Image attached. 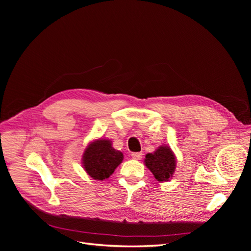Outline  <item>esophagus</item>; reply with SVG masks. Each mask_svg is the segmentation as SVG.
Returning a JSON list of instances; mask_svg holds the SVG:
<instances>
[{"instance_id": "obj_1", "label": "esophagus", "mask_w": 251, "mask_h": 251, "mask_svg": "<svg viewBox=\"0 0 251 251\" xmlns=\"http://www.w3.org/2000/svg\"><path fill=\"white\" fill-rule=\"evenodd\" d=\"M132 158L135 159V160H140L142 158V154L141 153H132Z\"/></svg>"}]
</instances>
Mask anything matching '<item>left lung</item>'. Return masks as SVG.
<instances>
[{
    "instance_id": "8db88e82",
    "label": "left lung",
    "mask_w": 251,
    "mask_h": 251,
    "mask_svg": "<svg viewBox=\"0 0 251 251\" xmlns=\"http://www.w3.org/2000/svg\"><path fill=\"white\" fill-rule=\"evenodd\" d=\"M144 163L158 181H169L176 168V158L170 148L163 146L153 154H148Z\"/></svg>"
}]
</instances>
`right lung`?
Masks as SVG:
<instances>
[{"label":"right lung","instance_id":"right-lung-1","mask_svg":"<svg viewBox=\"0 0 251 251\" xmlns=\"http://www.w3.org/2000/svg\"><path fill=\"white\" fill-rule=\"evenodd\" d=\"M123 159V153L113 149L110 140L98 139L86 149L82 163L89 176L95 180H103L111 176Z\"/></svg>","mask_w":251,"mask_h":251}]
</instances>
